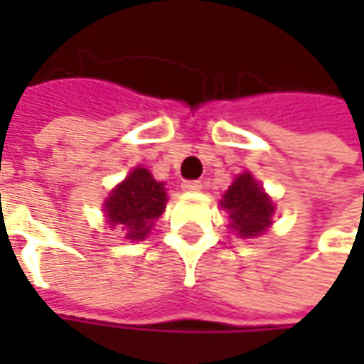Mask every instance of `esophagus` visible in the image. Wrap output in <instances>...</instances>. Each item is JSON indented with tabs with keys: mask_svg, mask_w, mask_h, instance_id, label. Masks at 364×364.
<instances>
[{
	"mask_svg": "<svg viewBox=\"0 0 364 364\" xmlns=\"http://www.w3.org/2000/svg\"><path fill=\"white\" fill-rule=\"evenodd\" d=\"M182 188L188 190V192H198V190L203 188V182H200V180H186V182L182 184Z\"/></svg>",
	"mask_w": 364,
	"mask_h": 364,
	"instance_id": "esophagus-1",
	"label": "esophagus"
}]
</instances>
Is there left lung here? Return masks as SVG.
I'll list each match as a JSON object with an SVG mask.
<instances>
[{"label":"left lung","instance_id":"obj_1","mask_svg":"<svg viewBox=\"0 0 364 364\" xmlns=\"http://www.w3.org/2000/svg\"><path fill=\"white\" fill-rule=\"evenodd\" d=\"M220 204L229 210L231 227L241 237H257L272 223L273 203L251 174L239 176Z\"/></svg>","mask_w":364,"mask_h":364}]
</instances>
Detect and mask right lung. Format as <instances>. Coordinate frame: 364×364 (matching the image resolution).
Returning a JSON list of instances; mask_svg holds the SVG:
<instances>
[{
    "label": "right lung",
    "instance_id": "right-lung-1",
    "mask_svg": "<svg viewBox=\"0 0 364 364\" xmlns=\"http://www.w3.org/2000/svg\"><path fill=\"white\" fill-rule=\"evenodd\" d=\"M166 208V190L156 182L146 168H135L107 198L105 210L109 225L127 229V239H146L151 223Z\"/></svg>",
    "mask_w": 364,
    "mask_h": 364
}]
</instances>
